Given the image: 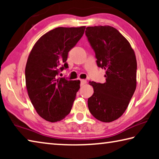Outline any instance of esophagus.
<instances>
[{
  "label": "esophagus",
  "instance_id": "1",
  "mask_svg": "<svg viewBox=\"0 0 159 159\" xmlns=\"http://www.w3.org/2000/svg\"><path fill=\"white\" fill-rule=\"evenodd\" d=\"M86 83H87V81H86V80H84V79L80 80V85H81V86L84 85Z\"/></svg>",
  "mask_w": 159,
  "mask_h": 159
}]
</instances>
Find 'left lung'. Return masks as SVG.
<instances>
[{
  "label": "left lung",
  "mask_w": 159,
  "mask_h": 159,
  "mask_svg": "<svg viewBox=\"0 0 159 159\" xmlns=\"http://www.w3.org/2000/svg\"><path fill=\"white\" fill-rule=\"evenodd\" d=\"M85 35L95 52L97 64L106 71V81H90L93 95L89 111L102 122L118 119L127 109L137 85V60L130 43L111 26L86 28Z\"/></svg>",
  "instance_id": "1"
}]
</instances>
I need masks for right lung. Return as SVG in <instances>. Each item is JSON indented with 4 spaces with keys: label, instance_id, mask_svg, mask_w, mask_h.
Returning a JSON list of instances; mask_svg holds the SVG:
<instances>
[{
    "label": "right lung",
    "instance_id": "1",
    "mask_svg": "<svg viewBox=\"0 0 159 159\" xmlns=\"http://www.w3.org/2000/svg\"><path fill=\"white\" fill-rule=\"evenodd\" d=\"M85 29H54L43 35L29 53L25 68L26 89L38 114L48 121H60L71 111L80 82L58 78V74L68 67V52Z\"/></svg>",
    "mask_w": 159,
    "mask_h": 159
}]
</instances>
